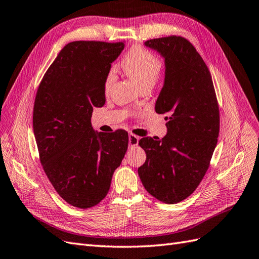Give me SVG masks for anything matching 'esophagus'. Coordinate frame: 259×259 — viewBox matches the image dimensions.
Listing matches in <instances>:
<instances>
[{"label": "esophagus", "instance_id": "esophagus-1", "mask_svg": "<svg viewBox=\"0 0 259 259\" xmlns=\"http://www.w3.org/2000/svg\"><path fill=\"white\" fill-rule=\"evenodd\" d=\"M138 141H140V137L134 135V134H130L128 135V144L130 146H136V145L138 144Z\"/></svg>", "mask_w": 259, "mask_h": 259}]
</instances>
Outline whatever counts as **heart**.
Listing matches in <instances>:
<instances>
[{"label":"heart","instance_id":"b5f03b06","mask_svg":"<svg viewBox=\"0 0 259 259\" xmlns=\"http://www.w3.org/2000/svg\"><path fill=\"white\" fill-rule=\"evenodd\" d=\"M125 73L140 88L146 85L153 87L158 79L161 70V64L157 57L142 47H134L125 56L122 62ZM114 72L110 71L105 78V89L108 90L114 81Z\"/></svg>","mask_w":259,"mask_h":259}]
</instances>
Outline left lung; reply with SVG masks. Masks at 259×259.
<instances>
[{
  "mask_svg": "<svg viewBox=\"0 0 259 259\" xmlns=\"http://www.w3.org/2000/svg\"><path fill=\"white\" fill-rule=\"evenodd\" d=\"M165 62V79L155 111L166 115L167 134L143 137L146 161L138 168L145 189L174 204L203 179L215 149L220 114L211 73L190 41L169 36L145 41Z\"/></svg>",
  "mask_w": 259,
  "mask_h": 259,
  "instance_id": "1",
  "label": "left lung"
}]
</instances>
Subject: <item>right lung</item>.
I'll return each mask as SVG.
<instances>
[{"instance_id":"1","label":"right lung","mask_w":259,"mask_h":259,"mask_svg":"<svg viewBox=\"0 0 259 259\" xmlns=\"http://www.w3.org/2000/svg\"><path fill=\"white\" fill-rule=\"evenodd\" d=\"M124 42L72 41L60 50L37 90L33 127L39 158L66 202L88 209L108 194L128 146V134L99 133L93 108L105 103V78Z\"/></svg>"}]
</instances>
